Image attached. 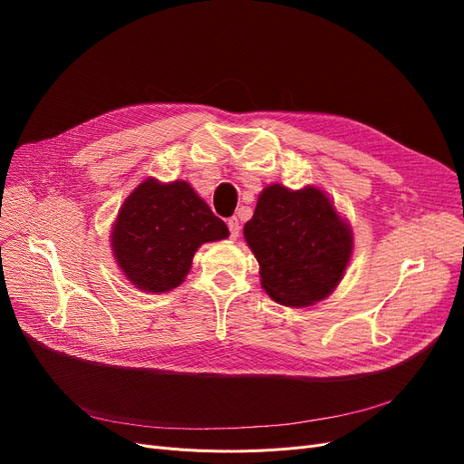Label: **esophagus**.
Listing matches in <instances>:
<instances>
[{"instance_id":"1","label":"esophagus","mask_w":464,"mask_h":464,"mask_svg":"<svg viewBox=\"0 0 464 464\" xmlns=\"http://www.w3.org/2000/svg\"><path fill=\"white\" fill-rule=\"evenodd\" d=\"M227 227H229V233H231L233 238H237V237L240 235V222H238L237 216H231V218L227 219Z\"/></svg>"}]
</instances>
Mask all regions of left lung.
Returning <instances> with one entry per match:
<instances>
[{
	"mask_svg": "<svg viewBox=\"0 0 464 464\" xmlns=\"http://www.w3.org/2000/svg\"><path fill=\"white\" fill-rule=\"evenodd\" d=\"M266 295L285 306H310L333 294L353 250V235L327 195L306 186H266L245 226Z\"/></svg>",
	"mask_w": 464,
	"mask_h": 464,
	"instance_id": "1",
	"label": "left lung"
}]
</instances>
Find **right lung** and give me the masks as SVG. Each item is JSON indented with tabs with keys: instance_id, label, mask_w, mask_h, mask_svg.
Masks as SVG:
<instances>
[{
	"instance_id": "right-lung-1",
	"label": "right lung",
	"mask_w": 464,
	"mask_h": 464,
	"mask_svg": "<svg viewBox=\"0 0 464 464\" xmlns=\"http://www.w3.org/2000/svg\"><path fill=\"white\" fill-rule=\"evenodd\" d=\"M227 237L224 219L214 216L188 182L146 179L121 205L111 246L135 287L165 294L184 282L201 245Z\"/></svg>"
}]
</instances>
